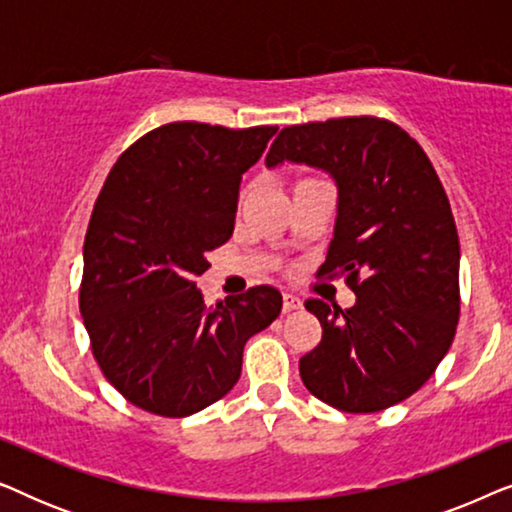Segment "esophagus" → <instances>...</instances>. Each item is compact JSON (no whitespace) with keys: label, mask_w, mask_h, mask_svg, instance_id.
I'll return each instance as SVG.
<instances>
[{"label":"esophagus","mask_w":512,"mask_h":512,"mask_svg":"<svg viewBox=\"0 0 512 512\" xmlns=\"http://www.w3.org/2000/svg\"><path fill=\"white\" fill-rule=\"evenodd\" d=\"M303 307V300L298 296H293V293H284L282 296V312H293V310H300Z\"/></svg>","instance_id":"1"}]
</instances>
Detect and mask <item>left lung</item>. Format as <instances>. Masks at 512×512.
Segmentation results:
<instances>
[{"instance_id":"left-lung-1","label":"left lung","mask_w":512,"mask_h":512,"mask_svg":"<svg viewBox=\"0 0 512 512\" xmlns=\"http://www.w3.org/2000/svg\"><path fill=\"white\" fill-rule=\"evenodd\" d=\"M331 172L338 221L319 275L345 277L356 305L305 300L321 324L300 359L312 396L342 412H380L415 394L450 349L459 321V235L429 156L401 125L347 116L289 125L265 165Z\"/></svg>"}]
</instances>
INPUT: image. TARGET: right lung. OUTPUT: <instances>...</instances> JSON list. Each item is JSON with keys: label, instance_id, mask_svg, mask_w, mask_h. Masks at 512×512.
Returning <instances> with one entry per match:
<instances>
[{"label": "right lung", "instance_id": "obj_1", "mask_svg": "<svg viewBox=\"0 0 512 512\" xmlns=\"http://www.w3.org/2000/svg\"><path fill=\"white\" fill-rule=\"evenodd\" d=\"M275 132L165 123L118 156L97 195L79 310L104 377L151 415L186 417L226 396L247 340L282 310L272 286L205 305L195 284L233 235L242 174Z\"/></svg>", "mask_w": 512, "mask_h": 512}]
</instances>
